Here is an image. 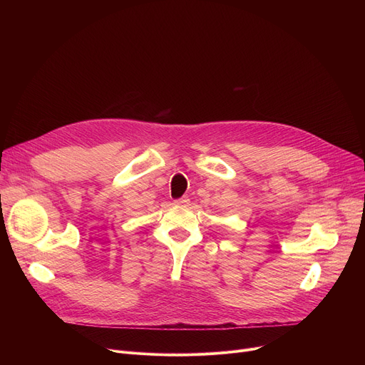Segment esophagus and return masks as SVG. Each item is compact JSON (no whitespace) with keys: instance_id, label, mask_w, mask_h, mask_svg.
<instances>
[{"instance_id":"esophagus-1","label":"esophagus","mask_w":365,"mask_h":365,"mask_svg":"<svg viewBox=\"0 0 365 365\" xmlns=\"http://www.w3.org/2000/svg\"><path fill=\"white\" fill-rule=\"evenodd\" d=\"M175 202H176L178 205H187V204H189V198H187V197H182V198L176 200Z\"/></svg>"}]
</instances>
